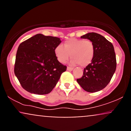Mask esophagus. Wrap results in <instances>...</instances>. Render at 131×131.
<instances>
[{
    "mask_svg": "<svg viewBox=\"0 0 131 131\" xmlns=\"http://www.w3.org/2000/svg\"><path fill=\"white\" fill-rule=\"evenodd\" d=\"M67 70L68 71H73V68L72 67H67Z\"/></svg>",
    "mask_w": 131,
    "mask_h": 131,
    "instance_id": "esophagus-1",
    "label": "esophagus"
}]
</instances>
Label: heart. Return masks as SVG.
<instances>
[{
    "label": "heart",
    "mask_w": 131,
    "mask_h": 131,
    "mask_svg": "<svg viewBox=\"0 0 131 131\" xmlns=\"http://www.w3.org/2000/svg\"><path fill=\"white\" fill-rule=\"evenodd\" d=\"M54 52L57 60L61 63L67 62L70 56L72 58L71 64H79L81 67H85L92 61L95 47L90 40L71 38L64 42L63 47L61 46H57Z\"/></svg>",
    "instance_id": "heart-1"
}]
</instances>
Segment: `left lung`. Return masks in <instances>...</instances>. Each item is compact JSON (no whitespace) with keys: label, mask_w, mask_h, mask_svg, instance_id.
<instances>
[{"label":"left lung","mask_w":131,"mask_h":131,"mask_svg":"<svg viewBox=\"0 0 131 131\" xmlns=\"http://www.w3.org/2000/svg\"><path fill=\"white\" fill-rule=\"evenodd\" d=\"M81 38L92 42L95 53L92 61L85 68L82 78L77 79V82L89 92L100 91L108 84L116 68L114 47L103 36L95 32L88 33Z\"/></svg>","instance_id":"8db88e82"}]
</instances>
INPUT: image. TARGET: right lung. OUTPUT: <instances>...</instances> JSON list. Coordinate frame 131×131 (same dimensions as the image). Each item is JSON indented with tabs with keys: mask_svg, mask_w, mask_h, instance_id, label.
Masks as SVG:
<instances>
[{
	"mask_svg": "<svg viewBox=\"0 0 131 131\" xmlns=\"http://www.w3.org/2000/svg\"><path fill=\"white\" fill-rule=\"evenodd\" d=\"M60 39L37 34L19 44L16 55L15 74L24 89L44 95L53 90L67 70L55 55Z\"/></svg>",
	"mask_w": 131,
	"mask_h": 131,
	"instance_id": "add662e5",
	"label": "right lung"
}]
</instances>
